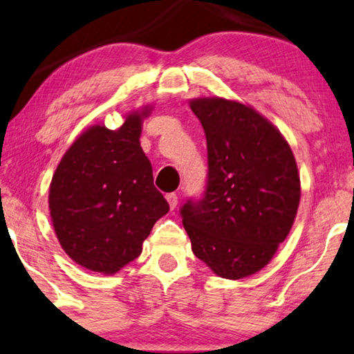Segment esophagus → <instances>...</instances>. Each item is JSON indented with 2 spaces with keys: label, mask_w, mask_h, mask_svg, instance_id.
I'll list each match as a JSON object with an SVG mask.
<instances>
[{
  "label": "esophagus",
  "mask_w": 354,
  "mask_h": 354,
  "mask_svg": "<svg viewBox=\"0 0 354 354\" xmlns=\"http://www.w3.org/2000/svg\"><path fill=\"white\" fill-rule=\"evenodd\" d=\"M166 200L169 203V206H171V209H174V207H176L177 203H178V198H177L176 193H167Z\"/></svg>",
  "instance_id": "34e87169"
}]
</instances>
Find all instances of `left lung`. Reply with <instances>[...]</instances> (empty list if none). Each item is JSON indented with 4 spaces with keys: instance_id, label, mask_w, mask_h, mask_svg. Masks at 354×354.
Segmentation results:
<instances>
[{
    "instance_id": "1",
    "label": "left lung",
    "mask_w": 354,
    "mask_h": 354,
    "mask_svg": "<svg viewBox=\"0 0 354 354\" xmlns=\"http://www.w3.org/2000/svg\"><path fill=\"white\" fill-rule=\"evenodd\" d=\"M205 129L207 183L182 206L192 251L222 279L253 275L272 259L297 217L301 187L292 148L251 106L196 98Z\"/></svg>"
}]
</instances>
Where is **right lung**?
<instances>
[{
  "label": "right lung",
  "instance_id": "obj_1",
  "mask_svg": "<svg viewBox=\"0 0 354 354\" xmlns=\"http://www.w3.org/2000/svg\"><path fill=\"white\" fill-rule=\"evenodd\" d=\"M149 111L130 113L119 130H85L53 176L48 203L57 240L71 259L93 272L115 274L138 258L153 225L169 211L140 147Z\"/></svg>",
  "mask_w": 354,
  "mask_h": 354
}]
</instances>
